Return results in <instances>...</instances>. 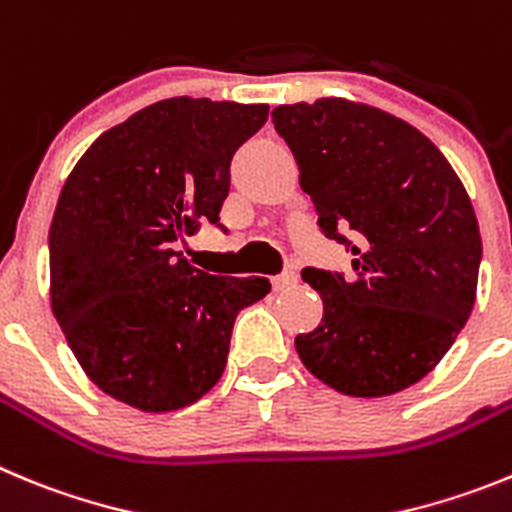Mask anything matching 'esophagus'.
<instances>
[{"label":"esophagus","mask_w":512,"mask_h":512,"mask_svg":"<svg viewBox=\"0 0 512 512\" xmlns=\"http://www.w3.org/2000/svg\"><path fill=\"white\" fill-rule=\"evenodd\" d=\"M297 271H281L279 276H274V279H271V284H274V292H284V289H292L294 284H297Z\"/></svg>","instance_id":"1"}]
</instances>
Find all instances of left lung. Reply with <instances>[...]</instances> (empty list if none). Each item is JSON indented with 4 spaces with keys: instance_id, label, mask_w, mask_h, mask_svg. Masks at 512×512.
Returning a JSON list of instances; mask_svg holds the SVG:
<instances>
[{
    "instance_id": "8db88e82",
    "label": "left lung",
    "mask_w": 512,
    "mask_h": 512,
    "mask_svg": "<svg viewBox=\"0 0 512 512\" xmlns=\"http://www.w3.org/2000/svg\"><path fill=\"white\" fill-rule=\"evenodd\" d=\"M271 121L317 225L355 256L350 279L302 271L325 304L320 325L294 340L304 368L345 396L414 386L475 307L482 238L470 195L419 129L365 103L276 106Z\"/></svg>"
}]
</instances>
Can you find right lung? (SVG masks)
<instances>
[{
	"label": "right lung",
	"mask_w": 512,
	"mask_h": 512,
	"mask_svg": "<svg viewBox=\"0 0 512 512\" xmlns=\"http://www.w3.org/2000/svg\"><path fill=\"white\" fill-rule=\"evenodd\" d=\"M266 103L177 96L103 131L60 190L50 223V304L86 375L147 414L185 409L225 370L238 312L264 276H213L175 243L220 225L231 159Z\"/></svg>",
	"instance_id": "right-lung-1"
}]
</instances>
